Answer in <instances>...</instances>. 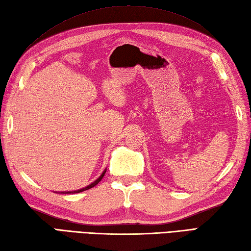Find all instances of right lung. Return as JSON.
I'll use <instances>...</instances> for the list:
<instances>
[{
	"label": "right lung",
	"mask_w": 251,
	"mask_h": 251,
	"mask_svg": "<svg viewBox=\"0 0 251 251\" xmlns=\"http://www.w3.org/2000/svg\"><path fill=\"white\" fill-rule=\"evenodd\" d=\"M105 173H106V170L101 173L100 175V176L97 178L96 181H94L93 183H91L90 185H88V186H85V187H83V188H81V190H78V191H74V192H63V194H75V193H81V192H83V191H86V190H90V188H92V187H94L96 184H99V182H100V180L101 178H103V176H105Z\"/></svg>",
	"instance_id": "right-lung-1"
}]
</instances>
